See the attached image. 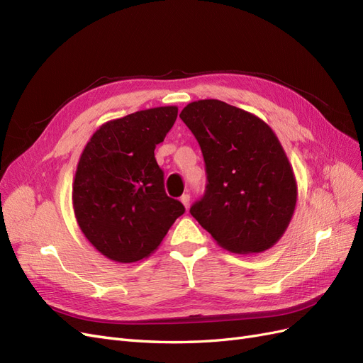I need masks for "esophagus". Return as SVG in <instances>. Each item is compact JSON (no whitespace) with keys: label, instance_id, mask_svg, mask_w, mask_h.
I'll list each match as a JSON object with an SVG mask.
<instances>
[{"label":"esophagus","instance_id":"esophagus-1","mask_svg":"<svg viewBox=\"0 0 363 363\" xmlns=\"http://www.w3.org/2000/svg\"><path fill=\"white\" fill-rule=\"evenodd\" d=\"M181 202L185 206V209H189L190 208V194H182L181 196Z\"/></svg>","mask_w":363,"mask_h":363}]
</instances>
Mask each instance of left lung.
<instances>
[{
  "label": "left lung",
  "instance_id": "1",
  "mask_svg": "<svg viewBox=\"0 0 363 363\" xmlns=\"http://www.w3.org/2000/svg\"><path fill=\"white\" fill-rule=\"evenodd\" d=\"M179 118L201 145L208 185L190 213L232 253H261L282 238L297 203L294 170L258 116L218 99L190 102Z\"/></svg>",
  "mask_w": 363,
  "mask_h": 363
}]
</instances>
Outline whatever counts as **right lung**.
Returning a JSON list of instances; mask_svg holds the SVG:
<instances>
[{"mask_svg": "<svg viewBox=\"0 0 363 363\" xmlns=\"http://www.w3.org/2000/svg\"><path fill=\"white\" fill-rule=\"evenodd\" d=\"M178 118L177 105L102 123L79 157L72 184L77 223L105 258H149L185 208L169 197L155 146Z\"/></svg>", "mask_w": 363, "mask_h": 363, "instance_id": "1", "label": "right lung"}]
</instances>
